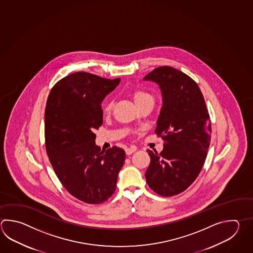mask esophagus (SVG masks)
I'll list each match as a JSON object with an SVG mask.
<instances>
[{"mask_svg":"<svg viewBox=\"0 0 253 253\" xmlns=\"http://www.w3.org/2000/svg\"><path fill=\"white\" fill-rule=\"evenodd\" d=\"M136 150H137L136 147H130V148H127V149L125 150V152H126V154L127 155H131L133 152H135Z\"/></svg>","mask_w":253,"mask_h":253,"instance_id":"esophagus-1","label":"esophagus"}]
</instances>
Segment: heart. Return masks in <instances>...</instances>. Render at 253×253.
Returning a JSON list of instances; mask_svg holds the SVG:
<instances>
[{
  "instance_id": "1",
  "label": "heart",
  "mask_w": 253,
  "mask_h": 253,
  "mask_svg": "<svg viewBox=\"0 0 253 253\" xmlns=\"http://www.w3.org/2000/svg\"><path fill=\"white\" fill-rule=\"evenodd\" d=\"M133 100H134L135 103L138 105L140 103H144L146 101L152 100V97H151L150 93H148L145 91L138 90V91H135L134 93H133ZM113 106H114V100L109 99L106 101V103H104L103 111L105 113H109L113 109Z\"/></svg>"
}]
</instances>
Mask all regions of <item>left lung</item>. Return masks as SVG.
<instances>
[{
    "mask_svg": "<svg viewBox=\"0 0 253 253\" xmlns=\"http://www.w3.org/2000/svg\"><path fill=\"white\" fill-rule=\"evenodd\" d=\"M160 86L162 107L155 132L164 140L160 152L148 150V185L162 196L186 190L207 159L211 122L200 88L185 73L171 67L155 68L143 78Z\"/></svg>",
    "mask_w": 253,
    "mask_h": 253,
    "instance_id": "obj_1",
    "label": "left lung"
}]
</instances>
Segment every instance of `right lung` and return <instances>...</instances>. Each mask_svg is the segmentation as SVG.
<instances>
[{
	"label": "right lung",
	"instance_id": "add662e5",
	"mask_svg": "<svg viewBox=\"0 0 253 253\" xmlns=\"http://www.w3.org/2000/svg\"><path fill=\"white\" fill-rule=\"evenodd\" d=\"M121 82L77 72L53 86L45 110L46 150L64 187L81 201L97 205L114 194L125 151L95 144L103 124L101 103Z\"/></svg>",
	"mask_w": 253,
	"mask_h": 253
}]
</instances>
